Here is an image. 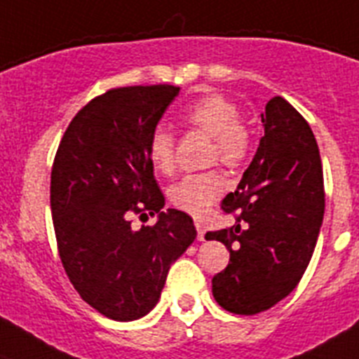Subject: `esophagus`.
<instances>
[{
  "label": "esophagus",
  "instance_id": "esophagus-1",
  "mask_svg": "<svg viewBox=\"0 0 359 359\" xmlns=\"http://www.w3.org/2000/svg\"><path fill=\"white\" fill-rule=\"evenodd\" d=\"M195 226H197V239L204 241V236H206V230H204V226L201 221H195Z\"/></svg>",
  "mask_w": 359,
  "mask_h": 359
}]
</instances>
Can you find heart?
I'll use <instances>...</instances> for the list:
<instances>
[{
    "mask_svg": "<svg viewBox=\"0 0 359 359\" xmlns=\"http://www.w3.org/2000/svg\"><path fill=\"white\" fill-rule=\"evenodd\" d=\"M184 120L206 135L213 137V158L226 165H237L245 161L250 149V135L241 123L237 105L224 96H204L188 107ZM147 155L153 168L170 173L175 165L173 137L165 128H156L149 137ZM224 177L217 171L186 175L171 188L170 198L175 208L189 215L201 217L212 210L224 191Z\"/></svg>",
    "mask_w": 359,
    "mask_h": 359,
    "instance_id": "obj_1",
    "label": "heart"
}]
</instances>
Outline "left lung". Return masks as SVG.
<instances>
[{"label":"left lung","mask_w":359,"mask_h":359,"mask_svg":"<svg viewBox=\"0 0 359 359\" xmlns=\"http://www.w3.org/2000/svg\"><path fill=\"white\" fill-rule=\"evenodd\" d=\"M264 137L224 212L239 210L231 228L208 231L221 241L230 263L212 279L213 297L243 316L272 309L305 273L325 213L323 170L306 120L281 96L261 114Z\"/></svg>","instance_id":"left-lung-1"}]
</instances>
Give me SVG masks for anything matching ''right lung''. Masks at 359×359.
<instances>
[{
  "instance_id": "obj_1",
  "label": "right lung",
  "mask_w": 359,
  "mask_h": 359,
  "mask_svg": "<svg viewBox=\"0 0 359 359\" xmlns=\"http://www.w3.org/2000/svg\"><path fill=\"white\" fill-rule=\"evenodd\" d=\"M180 87H120L96 96L69 123L50 173L60 257L86 303L114 321L149 314L171 264L197 237L194 219L165 210L147 155L149 137ZM157 213L130 228L131 211Z\"/></svg>"
}]
</instances>
